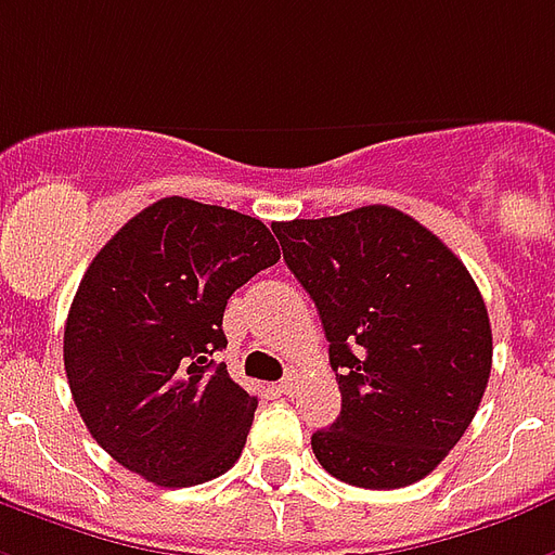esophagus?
<instances>
[{
	"label": "esophagus",
	"mask_w": 555,
	"mask_h": 555,
	"mask_svg": "<svg viewBox=\"0 0 555 555\" xmlns=\"http://www.w3.org/2000/svg\"><path fill=\"white\" fill-rule=\"evenodd\" d=\"M279 391L288 393V397H294V393L299 391V373L297 371H288V376L279 382Z\"/></svg>",
	"instance_id": "34e87169"
}]
</instances>
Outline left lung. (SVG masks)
Here are the masks:
<instances>
[{
  "label": "left lung",
  "instance_id": "8db88e82",
  "mask_svg": "<svg viewBox=\"0 0 555 555\" xmlns=\"http://www.w3.org/2000/svg\"><path fill=\"white\" fill-rule=\"evenodd\" d=\"M318 306L340 414L318 462L359 488L412 486L444 462L491 376L486 299L450 246L391 205L273 223Z\"/></svg>",
  "mask_w": 555,
  "mask_h": 555
}]
</instances>
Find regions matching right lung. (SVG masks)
Segmentation results:
<instances>
[{"instance_id": "obj_1", "label": "right lung", "mask_w": 555, "mask_h": 555, "mask_svg": "<svg viewBox=\"0 0 555 555\" xmlns=\"http://www.w3.org/2000/svg\"><path fill=\"white\" fill-rule=\"evenodd\" d=\"M279 256L261 220L184 196L143 208L96 253L69 306L64 371L114 462L164 488L235 465L258 400L215 352L229 297Z\"/></svg>"}]
</instances>
